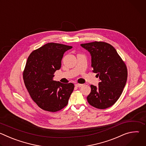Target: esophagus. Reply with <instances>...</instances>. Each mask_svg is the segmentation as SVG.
I'll return each mask as SVG.
<instances>
[{"label": "esophagus", "instance_id": "esophagus-1", "mask_svg": "<svg viewBox=\"0 0 146 146\" xmlns=\"http://www.w3.org/2000/svg\"><path fill=\"white\" fill-rule=\"evenodd\" d=\"M82 86V84H75V86H76V87H78V88L81 87Z\"/></svg>", "mask_w": 146, "mask_h": 146}]
</instances>
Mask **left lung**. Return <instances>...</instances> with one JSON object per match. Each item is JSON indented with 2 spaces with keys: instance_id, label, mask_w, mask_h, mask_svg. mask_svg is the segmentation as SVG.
<instances>
[{
  "instance_id": "left-lung-1",
  "label": "left lung",
  "mask_w": 146,
  "mask_h": 146,
  "mask_svg": "<svg viewBox=\"0 0 146 146\" xmlns=\"http://www.w3.org/2000/svg\"><path fill=\"white\" fill-rule=\"evenodd\" d=\"M91 56L92 72L96 73L98 86H91L87 97L91 106L99 109L111 107L120 97L125 86L127 68L116 50L110 44L101 41L81 44Z\"/></svg>"
}]
</instances>
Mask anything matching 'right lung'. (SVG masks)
Listing matches in <instances>:
<instances>
[{
    "label": "right lung",
    "instance_id": "add662e5",
    "mask_svg": "<svg viewBox=\"0 0 146 146\" xmlns=\"http://www.w3.org/2000/svg\"><path fill=\"white\" fill-rule=\"evenodd\" d=\"M72 46L49 43L29 56L23 73L25 87L33 100L44 110L55 112L64 108L74 90L73 83L53 80L61 67L64 53Z\"/></svg>",
    "mask_w": 146,
    "mask_h": 146
}]
</instances>
